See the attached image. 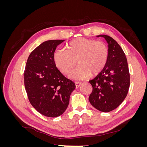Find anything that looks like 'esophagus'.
Here are the masks:
<instances>
[{
    "instance_id": "34e87169",
    "label": "esophagus",
    "mask_w": 147,
    "mask_h": 147,
    "mask_svg": "<svg viewBox=\"0 0 147 147\" xmlns=\"http://www.w3.org/2000/svg\"><path fill=\"white\" fill-rule=\"evenodd\" d=\"M75 86H76V88H78L81 85V84H82V83H80V82H75Z\"/></svg>"
}]
</instances>
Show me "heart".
Instances as JSON below:
<instances>
[{"mask_svg":"<svg viewBox=\"0 0 147 147\" xmlns=\"http://www.w3.org/2000/svg\"><path fill=\"white\" fill-rule=\"evenodd\" d=\"M109 48L102 41L78 38L70 42L66 50H57L53 55L55 63L61 72L69 74L77 65H79L69 75L70 78L82 80L91 74L96 75L104 69L107 63Z\"/></svg>","mask_w":147,"mask_h":147,"instance_id":"1","label":"heart"}]
</instances>
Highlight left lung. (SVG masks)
Here are the masks:
<instances>
[{
    "instance_id": "obj_1",
    "label": "left lung",
    "mask_w": 147,
    "mask_h": 147,
    "mask_svg": "<svg viewBox=\"0 0 147 147\" xmlns=\"http://www.w3.org/2000/svg\"><path fill=\"white\" fill-rule=\"evenodd\" d=\"M108 43L109 57L105 67L89 81L92 91L89 100L100 112H109L117 108L126 98L130 86L127 61L121 47L109 35H99Z\"/></svg>"
}]
</instances>
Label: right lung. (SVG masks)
I'll use <instances>...</instances> for the list:
<instances>
[{"instance_id": "add662e5", "label": "right lung", "mask_w": 147, "mask_h": 147, "mask_svg": "<svg viewBox=\"0 0 147 147\" xmlns=\"http://www.w3.org/2000/svg\"><path fill=\"white\" fill-rule=\"evenodd\" d=\"M64 40H50L34 50L26 63L24 82L30 103L40 113L55 118L67 108L75 84L57 69L53 55Z\"/></svg>"}]
</instances>
